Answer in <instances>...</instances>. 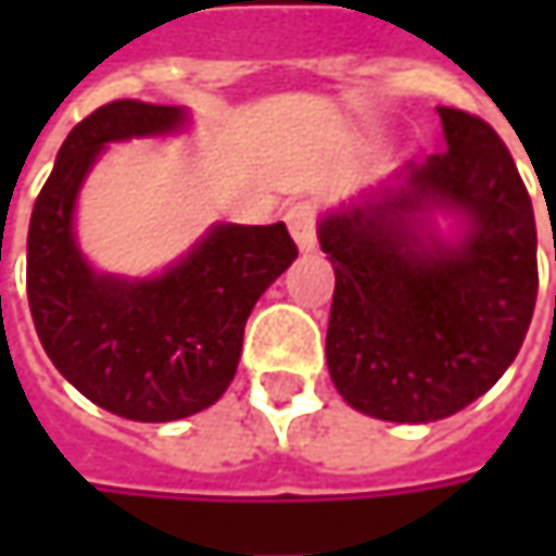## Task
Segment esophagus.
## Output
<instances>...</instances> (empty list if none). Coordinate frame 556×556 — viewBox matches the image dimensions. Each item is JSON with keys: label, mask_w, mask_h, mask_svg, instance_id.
Returning a JSON list of instances; mask_svg holds the SVG:
<instances>
[{"label": "esophagus", "mask_w": 556, "mask_h": 556, "mask_svg": "<svg viewBox=\"0 0 556 556\" xmlns=\"http://www.w3.org/2000/svg\"><path fill=\"white\" fill-rule=\"evenodd\" d=\"M315 219H318V210H315V203L309 201L293 203L288 210L290 235H293V241H296V247H300L303 253H312L315 244H318V238H315Z\"/></svg>", "instance_id": "esophagus-1"}]
</instances>
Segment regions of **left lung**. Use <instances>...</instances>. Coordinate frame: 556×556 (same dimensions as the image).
Segmentation results:
<instances>
[{
  "mask_svg": "<svg viewBox=\"0 0 556 556\" xmlns=\"http://www.w3.org/2000/svg\"><path fill=\"white\" fill-rule=\"evenodd\" d=\"M445 148L328 210V371L355 412L430 424L489 393L517 358L539 293L535 216L485 119L439 108ZM456 219L442 236L438 216ZM556 260V253H554Z\"/></svg>",
  "mask_w": 556,
  "mask_h": 556,
  "instance_id": "left-lung-1",
  "label": "left lung"
}]
</instances>
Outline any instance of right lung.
I'll list each match as a JSON object with an SVG mask.
<instances>
[{
	"mask_svg": "<svg viewBox=\"0 0 556 556\" xmlns=\"http://www.w3.org/2000/svg\"><path fill=\"white\" fill-rule=\"evenodd\" d=\"M191 114L136 98L76 123L27 235V300L52 365L89 402L141 424L198 415L238 371L256 300L296 260L285 223H216L176 263L129 278L98 271L76 241V201L108 144L176 136Z\"/></svg>",
	"mask_w": 556,
	"mask_h": 556,
	"instance_id": "1",
	"label": "right lung"
}]
</instances>
